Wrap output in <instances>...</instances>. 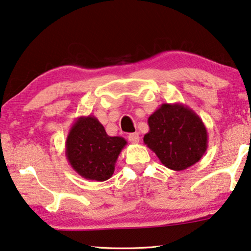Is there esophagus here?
I'll use <instances>...</instances> for the list:
<instances>
[{
	"instance_id": "esophagus-1",
	"label": "esophagus",
	"mask_w": 251,
	"mask_h": 251,
	"mask_svg": "<svg viewBox=\"0 0 251 251\" xmlns=\"http://www.w3.org/2000/svg\"><path fill=\"white\" fill-rule=\"evenodd\" d=\"M128 141L133 144H138L139 143V134L138 133H133L128 135Z\"/></svg>"
}]
</instances>
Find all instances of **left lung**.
I'll use <instances>...</instances> for the list:
<instances>
[{"mask_svg":"<svg viewBox=\"0 0 251 251\" xmlns=\"http://www.w3.org/2000/svg\"><path fill=\"white\" fill-rule=\"evenodd\" d=\"M145 145L160 163L173 171H185L201 159L208 133L201 118L181 103H164L148 117Z\"/></svg>","mask_w":251,"mask_h":251,"instance_id":"8db88e82","label":"left lung"}]
</instances>
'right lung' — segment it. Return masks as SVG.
<instances>
[{
	"instance_id": "right-lung-1",
	"label": "right lung",
	"mask_w": 251,
	"mask_h": 251,
	"mask_svg": "<svg viewBox=\"0 0 251 251\" xmlns=\"http://www.w3.org/2000/svg\"><path fill=\"white\" fill-rule=\"evenodd\" d=\"M127 145L125 138L108 136L95 116L75 120L65 142L71 167L87 180L105 181L113 176L116 160Z\"/></svg>"
}]
</instances>
